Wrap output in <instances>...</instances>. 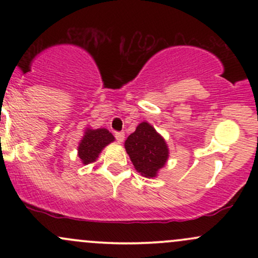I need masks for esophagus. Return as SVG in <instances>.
Returning a JSON list of instances; mask_svg holds the SVG:
<instances>
[{"label":"esophagus","mask_w":258,"mask_h":258,"mask_svg":"<svg viewBox=\"0 0 258 258\" xmlns=\"http://www.w3.org/2000/svg\"><path fill=\"white\" fill-rule=\"evenodd\" d=\"M115 138H116V141L119 142V143H122L123 139H125V133L123 132H115Z\"/></svg>","instance_id":"34e87169"}]
</instances>
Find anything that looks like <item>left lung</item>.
<instances>
[{"label":"left lung","mask_w":258,"mask_h":258,"mask_svg":"<svg viewBox=\"0 0 258 258\" xmlns=\"http://www.w3.org/2000/svg\"><path fill=\"white\" fill-rule=\"evenodd\" d=\"M133 166L142 176L152 178L168 158L166 142L148 122H142L125 142Z\"/></svg>","instance_id":"left-lung-1"}]
</instances>
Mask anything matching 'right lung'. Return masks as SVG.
I'll return each instance as SVG.
<instances>
[{"label":"right lung","instance_id":"right-lung-1","mask_svg":"<svg viewBox=\"0 0 258 258\" xmlns=\"http://www.w3.org/2000/svg\"><path fill=\"white\" fill-rule=\"evenodd\" d=\"M114 141V136L108 130H87L79 146V156L85 165L96 161L105 146Z\"/></svg>","mask_w":258,"mask_h":258}]
</instances>
